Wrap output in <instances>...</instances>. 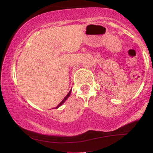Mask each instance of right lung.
<instances>
[{
  "label": "right lung",
  "mask_w": 153,
  "mask_h": 153,
  "mask_svg": "<svg viewBox=\"0 0 153 153\" xmlns=\"http://www.w3.org/2000/svg\"><path fill=\"white\" fill-rule=\"evenodd\" d=\"M71 90H72V89H71ZM71 90L69 91V93H68V94H67V96H65V98H64V99H63V100H62V101H61V103H59V104L58 105V106H57V107H56V108H58V107H59V106H61V105H62V103H64V102H65V101L67 99H68V97H69V96H70V95H71Z\"/></svg>",
  "instance_id": "add662e5"
}]
</instances>
